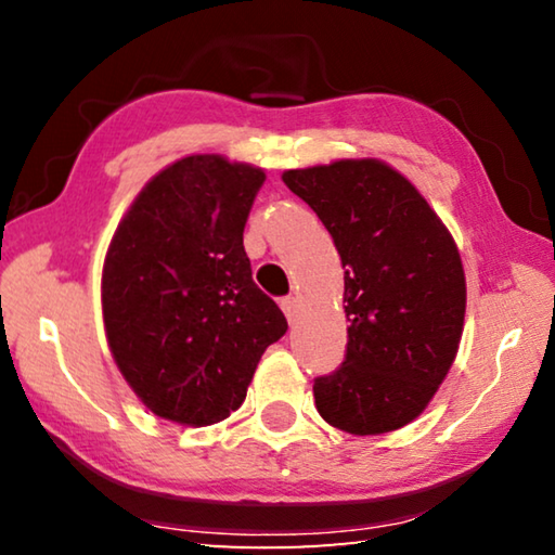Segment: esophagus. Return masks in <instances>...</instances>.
Returning <instances> with one entry per match:
<instances>
[{"instance_id":"34e87169","label":"esophagus","mask_w":555,"mask_h":555,"mask_svg":"<svg viewBox=\"0 0 555 555\" xmlns=\"http://www.w3.org/2000/svg\"><path fill=\"white\" fill-rule=\"evenodd\" d=\"M281 311L286 313L288 323H296V315H298V300L294 296H286L281 298Z\"/></svg>"}]
</instances>
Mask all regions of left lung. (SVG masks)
I'll return each instance as SVG.
<instances>
[{
  "label": "left lung",
  "mask_w": 555,
  "mask_h": 555,
  "mask_svg": "<svg viewBox=\"0 0 555 555\" xmlns=\"http://www.w3.org/2000/svg\"><path fill=\"white\" fill-rule=\"evenodd\" d=\"M284 183L331 232L345 269L347 352L313 384L315 409L352 436L411 424L457 354L465 271L424 195L377 158L286 171Z\"/></svg>",
  "instance_id": "8db88e82"
}]
</instances>
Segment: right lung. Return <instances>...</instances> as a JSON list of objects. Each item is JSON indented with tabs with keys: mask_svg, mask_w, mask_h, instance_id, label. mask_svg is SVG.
<instances>
[{
	"mask_svg": "<svg viewBox=\"0 0 555 555\" xmlns=\"http://www.w3.org/2000/svg\"><path fill=\"white\" fill-rule=\"evenodd\" d=\"M264 171L195 154L166 166L121 218L102 269V318L121 377L156 416L228 418L288 331L251 281L244 224Z\"/></svg>",
	"mask_w": 555,
	"mask_h": 555,
	"instance_id": "obj_1",
	"label": "right lung"
}]
</instances>
